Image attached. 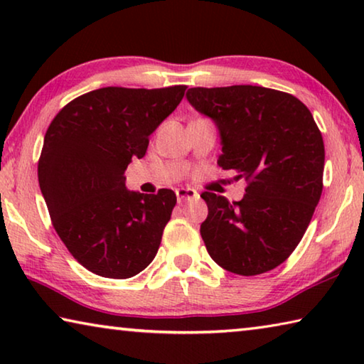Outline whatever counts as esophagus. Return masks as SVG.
<instances>
[{
	"label": "esophagus",
	"instance_id": "obj_1",
	"mask_svg": "<svg viewBox=\"0 0 364 364\" xmlns=\"http://www.w3.org/2000/svg\"><path fill=\"white\" fill-rule=\"evenodd\" d=\"M197 191L193 188H178L176 189V199H178V204H183V202H186L189 199H194L197 197Z\"/></svg>",
	"mask_w": 364,
	"mask_h": 364
}]
</instances>
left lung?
I'll return each instance as SVG.
<instances>
[{
	"instance_id": "left-lung-1",
	"label": "left lung",
	"mask_w": 364,
	"mask_h": 364,
	"mask_svg": "<svg viewBox=\"0 0 364 364\" xmlns=\"http://www.w3.org/2000/svg\"><path fill=\"white\" fill-rule=\"evenodd\" d=\"M186 97L218 128L220 167L247 183L232 204L202 193L208 255L241 276L279 267L304 237L323 193L324 143L315 119L295 96L263 86H197Z\"/></svg>"
}]
</instances>
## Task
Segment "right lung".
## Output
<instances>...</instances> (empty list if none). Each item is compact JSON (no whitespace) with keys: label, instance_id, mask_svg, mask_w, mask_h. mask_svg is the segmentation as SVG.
<instances>
[{"label":"right lung","instance_id":"right-lung-1","mask_svg":"<svg viewBox=\"0 0 364 364\" xmlns=\"http://www.w3.org/2000/svg\"><path fill=\"white\" fill-rule=\"evenodd\" d=\"M186 86H107L82 95L48 127L38 183L53 226L72 257L102 278L127 279L156 257L176 196L125 188V170L181 102Z\"/></svg>","mask_w":364,"mask_h":364}]
</instances>
